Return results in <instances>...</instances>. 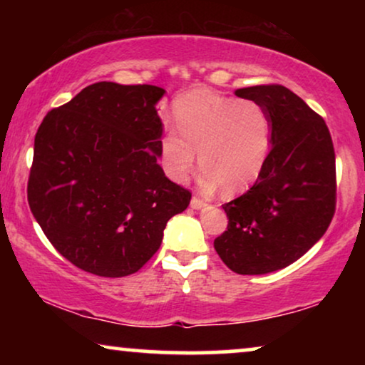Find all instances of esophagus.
I'll return each instance as SVG.
<instances>
[{
	"instance_id": "obj_1",
	"label": "esophagus",
	"mask_w": 365,
	"mask_h": 365,
	"mask_svg": "<svg viewBox=\"0 0 365 365\" xmlns=\"http://www.w3.org/2000/svg\"><path fill=\"white\" fill-rule=\"evenodd\" d=\"M206 206V201H202V199H199L197 196H192L191 199V207L192 209H201Z\"/></svg>"
}]
</instances>
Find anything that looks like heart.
<instances>
[{
    "instance_id": "b5f03b06",
    "label": "heart",
    "mask_w": 365,
    "mask_h": 365,
    "mask_svg": "<svg viewBox=\"0 0 365 365\" xmlns=\"http://www.w3.org/2000/svg\"><path fill=\"white\" fill-rule=\"evenodd\" d=\"M178 131L161 139L164 168L174 181H184L197 163L204 168L201 186L212 191L242 192L266 166L272 141L267 108L252 98H227L211 89H191L173 104Z\"/></svg>"
}]
</instances>
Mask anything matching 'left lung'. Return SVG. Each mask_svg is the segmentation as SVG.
I'll return each mask as SVG.
<instances>
[{
    "label": "left lung",
    "instance_id": "obj_1",
    "mask_svg": "<svg viewBox=\"0 0 365 365\" xmlns=\"http://www.w3.org/2000/svg\"><path fill=\"white\" fill-rule=\"evenodd\" d=\"M257 99L272 121L266 166L242 196L222 204L227 231L214 249L231 271L257 276L302 257L336 212V153L327 124L281 84L236 89Z\"/></svg>",
    "mask_w": 365,
    "mask_h": 365
}]
</instances>
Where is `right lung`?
<instances>
[{"label": "right lung", "instance_id": "right-lung-1", "mask_svg": "<svg viewBox=\"0 0 365 365\" xmlns=\"http://www.w3.org/2000/svg\"><path fill=\"white\" fill-rule=\"evenodd\" d=\"M163 94L151 84H89L34 136L29 209L54 249L94 276L138 272L191 201L158 164Z\"/></svg>", "mask_w": 365, "mask_h": 365}]
</instances>
